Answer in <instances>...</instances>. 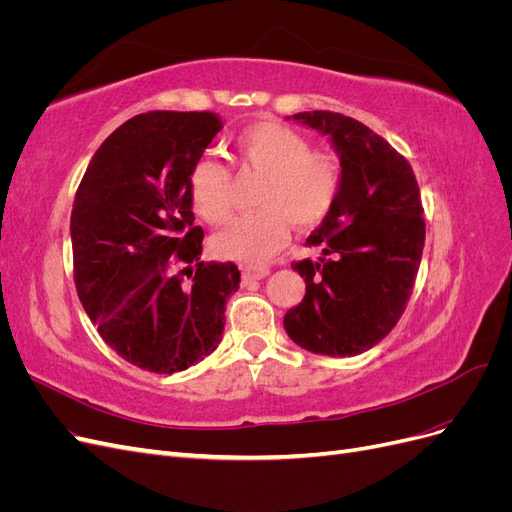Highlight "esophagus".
<instances>
[{"label": "esophagus", "mask_w": 512, "mask_h": 512, "mask_svg": "<svg viewBox=\"0 0 512 512\" xmlns=\"http://www.w3.org/2000/svg\"><path fill=\"white\" fill-rule=\"evenodd\" d=\"M241 275L245 282H252V280H262V277L269 275V267H243Z\"/></svg>", "instance_id": "34e87169"}]
</instances>
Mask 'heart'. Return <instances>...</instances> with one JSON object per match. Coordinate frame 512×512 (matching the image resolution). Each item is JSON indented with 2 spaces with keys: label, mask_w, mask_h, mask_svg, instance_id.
Wrapping results in <instances>:
<instances>
[{
  "label": "heart",
  "mask_w": 512,
  "mask_h": 512,
  "mask_svg": "<svg viewBox=\"0 0 512 512\" xmlns=\"http://www.w3.org/2000/svg\"><path fill=\"white\" fill-rule=\"evenodd\" d=\"M235 158L243 170L262 175L256 213L230 222L213 237V252L258 265L286 241L288 222L297 228L320 224L333 209L342 170L333 153L309 151L301 134L275 121H254L235 141ZM192 207L200 218L220 224L232 211L230 173L215 160H200L190 175Z\"/></svg>",
  "instance_id": "1"
}]
</instances>
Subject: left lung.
Returning <instances> with one entry per match:
<instances>
[{"mask_svg":"<svg viewBox=\"0 0 512 512\" xmlns=\"http://www.w3.org/2000/svg\"><path fill=\"white\" fill-rule=\"evenodd\" d=\"M286 119L329 138L342 181L307 237L322 256L292 262L305 297L286 312L284 329L314 354H361L391 333L412 294L425 245L421 190L408 160L365 123L331 111Z\"/></svg>","mask_w":512,"mask_h":512,"instance_id":"8db88e82","label":"left lung"}]
</instances>
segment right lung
<instances>
[{
  "mask_svg": "<svg viewBox=\"0 0 512 512\" xmlns=\"http://www.w3.org/2000/svg\"><path fill=\"white\" fill-rule=\"evenodd\" d=\"M220 130L213 113L136 115L100 145L76 190V292L104 342L153 374L218 348L241 282L232 262H200L205 232L192 213V168Z\"/></svg>",
  "mask_w": 512,
  "mask_h": 512,
  "instance_id": "right-lung-1",
  "label": "right lung"
}]
</instances>
